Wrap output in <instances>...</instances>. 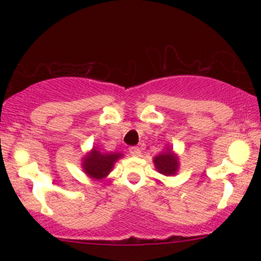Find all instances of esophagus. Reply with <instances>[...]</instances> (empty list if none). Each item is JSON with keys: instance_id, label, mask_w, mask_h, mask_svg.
I'll list each match as a JSON object with an SVG mask.
<instances>
[{"instance_id": "34e87169", "label": "esophagus", "mask_w": 261, "mask_h": 261, "mask_svg": "<svg viewBox=\"0 0 261 261\" xmlns=\"http://www.w3.org/2000/svg\"><path fill=\"white\" fill-rule=\"evenodd\" d=\"M130 154L134 155V157H140L141 149L139 147H131L130 148Z\"/></svg>"}]
</instances>
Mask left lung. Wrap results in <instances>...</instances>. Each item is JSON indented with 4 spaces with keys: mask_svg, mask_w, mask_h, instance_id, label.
<instances>
[{
    "mask_svg": "<svg viewBox=\"0 0 261 261\" xmlns=\"http://www.w3.org/2000/svg\"><path fill=\"white\" fill-rule=\"evenodd\" d=\"M153 164L157 172L166 176L175 175L180 167L179 155L173 151V148H170L169 145L164 148L163 152L153 157Z\"/></svg>",
    "mask_w": 261,
    "mask_h": 261,
    "instance_id": "obj_1",
    "label": "left lung"
}]
</instances>
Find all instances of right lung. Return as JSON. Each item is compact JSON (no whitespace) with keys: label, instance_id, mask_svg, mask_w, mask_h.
I'll return each instance as SVG.
<instances>
[{"label":"right lung","instance_id":"1","mask_svg":"<svg viewBox=\"0 0 261 261\" xmlns=\"http://www.w3.org/2000/svg\"><path fill=\"white\" fill-rule=\"evenodd\" d=\"M124 154L119 152H101L98 147H93L82 157V170L93 180H103L112 172L115 163Z\"/></svg>","mask_w":261,"mask_h":261}]
</instances>
